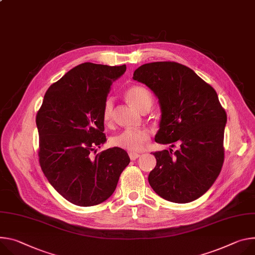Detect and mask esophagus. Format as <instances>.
Listing matches in <instances>:
<instances>
[{
	"instance_id": "34e87169",
	"label": "esophagus",
	"mask_w": 255,
	"mask_h": 255,
	"mask_svg": "<svg viewBox=\"0 0 255 255\" xmlns=\"http://www.w3.org/2000/svg\"><path fill=\"white\" fill-rule=\"evenodd\" d=\"M139 156H140L139 153H135V152H130V153H129V157H130L131 160H135V159H137Z\"/></svg>"
}]
</instances>
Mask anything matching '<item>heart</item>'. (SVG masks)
Returning <instances> with one entry per match:
<instances>
[{"instance_id": "b5f03b06", "label": "heart", "mask_w": 255, "mask_h": 255, "mask_svg": "<svg viewBox=\"0 0 255 255\" xmlns=\"http://www.w3.org/2000/svg\"><path fill=\"white\" fill-rule=\"evenodd\" d=\"M125 98L127 102L137 111L141 112L144 108L152 105V96L150 91L142 85H133L126 90ZM114 117V102L107 99L103 105L102 118L105 124H111ZM149 132L144 129L125 130L120 134L112 137L111 144L130 151H139L149 140Z\"/></svg>"}]
</instances>
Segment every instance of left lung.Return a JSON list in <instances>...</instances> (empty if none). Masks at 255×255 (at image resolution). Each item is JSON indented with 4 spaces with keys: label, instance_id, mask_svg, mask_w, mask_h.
<instances>
[{
    "label": "left lung",
    "instance_id": "left-lung-1",
    "mask_svg": "<svg viewBox=\"0 0 255 255\" xmlns=\"http://www.w3.org/2000/svg\"><path fill=\"white\" fill-rule=\"evenodd\" d=\"M133 79L149 87L161 111L155 142L180 143L173 151L152 152L156 166L148 175L154 192L166 200L187 203L212 187L224 163L227 114L216 90L193 70L176 62L137 68Z\"/></svg>",
    "mask_w": 255,
    "mask_h": 255
}]
</instances>
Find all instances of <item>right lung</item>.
<instances>
[{"label": "right lung", "instance_id": "obj_1", "mask_svg": "<svg viewBox=\"0 0 255 255\" xmlns=\"http://www.w3.org/2000/svg\"><path fill=\"white\" fill-rule=\"evenodd\" d=\"M125 71L126 65L80 64L49 87L37 112L39 165L52 186L73 204L107 200L130 163L120 147L91 154L107 140L103 105L113 81Z\"/></svg>", "mask_w": 255, "mask_h": 255}]
</instances>
